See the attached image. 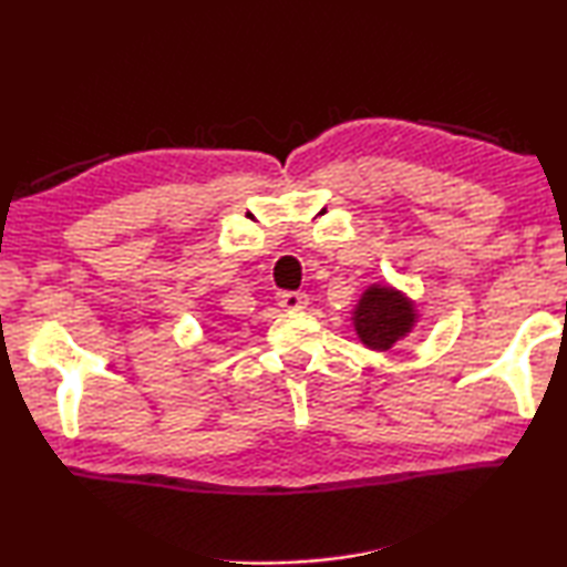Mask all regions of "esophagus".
<instances>
[{
	"mask_svg": "<svg viewBox=\"0 0 567 567\" xmlns=\"http://www.w3.org/2000/svg\"><path fill=\"white\" fill-rule=\"evenodd\" d=\"M277 302H280V307H285V310H302V307H307V295L305 292H280Z\"/></svg>",
	"mask_w": 567,
	"mask_h": 567,
	"instance_id": "obj_1",
	"label": "esophagus"
}]
</instances>
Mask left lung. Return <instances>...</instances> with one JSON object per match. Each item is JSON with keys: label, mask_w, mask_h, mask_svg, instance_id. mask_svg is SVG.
<instances>
[{"label": "left lung", "mask_w": 567, "mask_h": 567, "mask_svg": "<svg viewBox=\"0 0 567 567\" xmlns=\"http://www.w3.org/2000/svg\"><path fill=\"white\" fill-rule=\"evenodd\" d=\"M415 322V310L390 287H370L354 310V330L370 350H390Z\"/></svg>", "instance_id": "1"}]
</instances>
